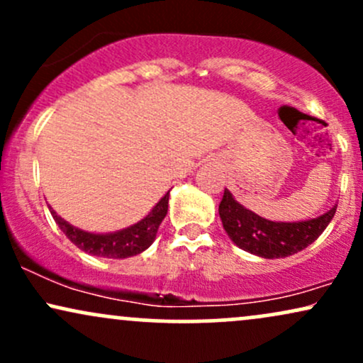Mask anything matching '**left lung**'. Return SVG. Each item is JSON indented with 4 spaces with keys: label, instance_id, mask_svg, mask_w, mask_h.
Returning <instances> with one entry per match:
<instances>
[{
    "label": "left lung",
    "instance_id": "8db88e82",
    "mask_svg": "<svg viewBox=\"0 0 363 363\" xmlns=\"http://www.w3.org/2000/svg\"><path fill=\"white\" fill-rule=\"evenodd\" d=\"M336 211L333 205L326 213L301 222H273L240 205L234 194L225 189L218 206L220 218L227 235L237 247L264 257L278 259L301 252L323 234Z\"/></svg>",
    "mask_w": 363,
    "mask_h": 363
}]
</instances>
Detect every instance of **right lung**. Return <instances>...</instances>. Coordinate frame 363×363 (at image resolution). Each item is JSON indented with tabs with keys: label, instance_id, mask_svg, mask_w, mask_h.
Wrapping results in <instances>:
<instances>
[{
	"label": "right lung",
	"instance_id": "add662e5",
	"mask_svg": "<svg viewBox=\"0 0 363 363\" xmlns=\"http://www.w3.org/2000/svg\"><path fill=\"white\" fill-rule=\"evenodd\" d=\"M169 193L167 191L160 198L152 210L148 211L147 216L140 220V222L129 225L126 228H121L116 232H86L82 228L74 227L65 218H61L56 211L49 206L54 222L61 228L62 234L68 237L72 242L82 249L83 252H89L90 256L97 257H112V259H124V257L136 256V254L147 251L150 245L155 240L158 227H160L162 220L167 215L169 208Z\"/></svg>",
	"mask_w": 363,
	"mask_h": 363
}]
</instances>
